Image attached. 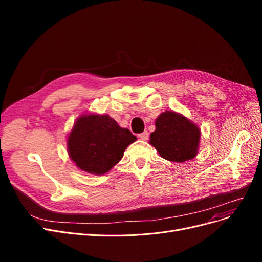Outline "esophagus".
Here are the masks:
<instances>
[{
  "label": "esophagus",
  "instance_id": "34e87169",
  "mask_svg": "<svg viewBox=\"0 0 262 262\" xmlns=\"http://www.w3.org/2000/svg\"><path fill=\"white\" fill-rule=\"evenodd\" d=\"M138 138L141 139V140H147V139H148V132H147V130H144L143 133L139 134V135H138Z\"/></svg>",
  "mask_w": 262,
  "mask_h": 262
}]
</instances>
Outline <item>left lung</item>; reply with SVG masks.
<instances>
[{"label":"left lung","instance_id":"8db88e82","mask_svg":"<svg viewBox=\"0 0 262 262\" xmlns=\"http://www.w3.org/2000/svg\"><path fill=\"white\" fill-rule=\"evenodd\" d=\"M155 126L149 143L162 158L184 162L196 156L201 137L196 124L181 114L167 110L156 119Z\"/></svg>","mask_w":262,"mask_h":262}]
</instances>
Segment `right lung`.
<instances>
[{
    "mask_svg": "<svg viewBox=\"0 0 262 262\" xmlns=\"http://www.w3.org/2000/svg\"><path fill=\"white\" fill-rule=\"evenodd\" d=\"M136 137L108 115H82L68 137V152L85 172L103 175L122 159Z\"/></svg>",
    "mask_w": 262,
    "mask_h": 262,
    "instance_id": "obj_1",
    "label": "right lung"
}]
</instances>
